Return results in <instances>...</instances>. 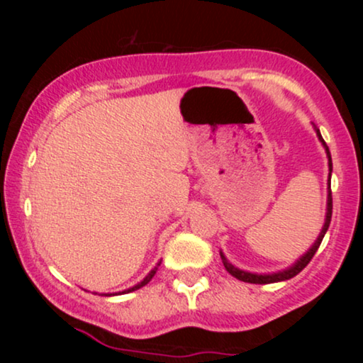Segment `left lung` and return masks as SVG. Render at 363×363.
I'll return each instance as SVG.
<instances>
[{"label": "left lung", "instance_id": "obj_1", "mask_svg": "<svg viewBox=\"0 0 363 363\" xmlns=\"http://www.w3.org/2000/svg\"><path fill=\"white\" fill-rule=\"evenodd\" d=\"M318 131V136L319 140L323 141L324 148H326V153H328V160H329V179H331V170H333V162H331V153H329V148L326 147V141L323 140V136H320L319 129H315ZM331 215H333V196H331V182H329V194H328V213H326V222H324V227L323 230H320V234L318 237V240H315L314 245L307 251L303 256L295 262L294 266L289 269H285V272H278V273H273V274H256V273H247V272H242V269L235 268L234 264H230V262L227 261V257L223 256L222 252H220V256H222V262L225 266V269H227L228 273L232 274V277L237 278V280L240 281H245V283H257V285H266V283H277V281H283V280H290V278H294L295 274H298L302 272L303 268H306L307 264H309L312 257H314V254L318 252L320 242H323L324 235H326L328 228H329V223H331Z\"/></svg>", "mask_w": 363, "mask_h": 363}]
</instances>
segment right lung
<instances>
[{"instance_id": "1", "label": "right lung", "mask_w": 363, "mask_h": 363, "mask_svg": "<svg viewBox=\"0 0 363 363\" xmlns=\"http://www.w3.org/2000/svg\"><path fill=\"white\" fill-rule=\"evenodd\" d=\"M158 266H160V262H158V264L155 266V268H153V269H152V272H150V273H148V277H147V278H145V280H143V281H141V283H138V285H135V286H133V289H129V290H124V291H123V294H129V291H135V290H138V289H141V286H145V285H147V283H148L150 280H152V278H153V277H155V273H157Z\"/></svg>"}]
</instances>
